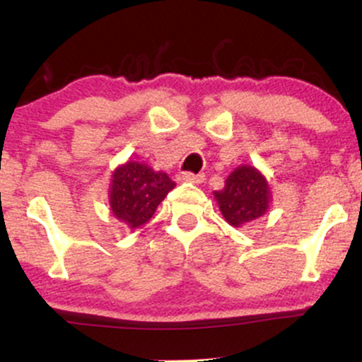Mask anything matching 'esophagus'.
Listing matches in <instances>:
<instances>
[{"label": "esophagus", "mask_w": 362, "mask_h": 362, "mask_svg": "<svg viewBox=\"0 0 362 362\" xmlns=\"http://www.w3.org/2000/svg\"><path fill=\"white\" fill-rule=\"evenodd\" d=\"M182 180L184 182H190V184H202V180H204V175H195V173H190V172H185L184 175H182Z\"/></svg>", "instance_id": "obj_1"}]
</instances>
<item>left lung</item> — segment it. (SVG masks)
<instances>
[{
	"label": "left lung",
	"instance_id": "left-lung-1",
	"mask_svg": "<svg viewBox=\"0 0 362 362\" xmlns=\"http://www.w3.org/2000/svg\"><path fill=\"white\" fill-rule=\"evenodd\" d=\"M223 218L242 228L264 216L271 207L272 192L267 178L250 165H240L230 173L221 190H214Z\"/></svg>",
	"mask_w": 362,
	"mask_h": 362
}]
</instances>
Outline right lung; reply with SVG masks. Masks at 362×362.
I'll return each instance as SVG.
<instances>
[{"instance_id": "right-lung-1", "label": "right lung", "mask_w": 362, "mask_h": 362, "mask_svg": "<svg viewBox=\"0 0 362 362\" xmlns=\"http://www.w3.org/2000/svg\"><path fill=\"white\" fill-rule=\"evenodd\" d=\"M175 182L165 172H155L146 163L127 160L112 173L109 189L110 211L120 223L136 230L155 214Z\"/></svg>"}]
</instances>
